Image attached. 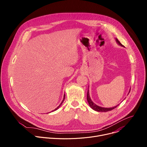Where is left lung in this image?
I'll return each instance as SVG.
<instances>
[{"label": "left lung", "mask_w": 147, "mask_h": 147, "mask_svg": "<svg viewBox=\"0 0 147 147\" xmlns=\"http://www.w3.org/2000/svg\"><path fill=\"white\" fill-rule=\"evenodd\" d=\"M116 42H117L120 45L123 47V45L120 43V42L117 39H116ZM87 100H88V103H89V105H90V107H91L92 109H94V110H95V111H98V112H108V111H112V110L114 109L115 108H116V107H117V106L119 105H118L117 106H116V107H113V108H102V107H99L96 105H95L94 103H93V102L91 100V98H90V94H89V92H88H88H87Z\"/></svg>", "instance_id": "1"}]
</instances>
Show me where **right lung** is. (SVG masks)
<instances>
[{"label": "right lung", "instance_id": "right-lung-1", "mask_svg": "<svg viewBox=\"0 0 147 147\" xmlns=\"http://www.w3.org/2000/svg\"><path fill=\"white\" fill-rule=\"evenodd\" d=\"M65 95H64V97H63V100H62V102H61V103H60V105H59V107H57V108H56V109H55V110H54V111H56V110H57V109H59V107H60V105H61V104H62V103H63V101H64V100H65Z\"/></svg>", "mask_w": 147, "mask_h": 147}]
</instances>
